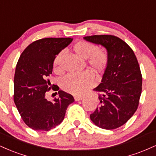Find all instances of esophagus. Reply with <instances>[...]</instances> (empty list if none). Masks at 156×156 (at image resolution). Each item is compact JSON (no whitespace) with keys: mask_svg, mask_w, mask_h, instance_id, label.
Instances as JSON below:
<instances>
[{"mask_svg":"<svg viewBox=\"0 0 156 156\" xmlns=\"http://www.w3.org/2000/svg\"><path fill=\"white\" fill-rule=\"evenodd\" d=\"M83 98V96H75L74 97V99H75V101H81Z\"/></svg>","mask_w":156,"mask_h":156,"instance_id":"esophagus-1","label":"esophagus"}]
</instances>
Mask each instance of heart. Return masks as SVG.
Returning <instances> with one entry per match:
<instances>
[{
	"mask_svg": "<svg viewBox=\"0 0 156 156\" xmlns=\"http://www.w3.org/2000/svg\"><path fill=\"white\" fill-rule=\"evenodd\" d=\"M73 50L82 58L87 59L89 67L98 72L104 70L108 64V57L106 51L98 50L95 44L91 42L79 41L73 45ZM64 53V51H60L55 57L53 64L56 69L58 68V64ZM94 83V76L92 72L89 70L80 73H69L61 80L62 88L74 95L82 94Z\"/></svg>",
	"mask_w": 156,
	"mask_h": 156,
	"instance_id": "obj_1",
	"label": "heart"
}]
</instances>
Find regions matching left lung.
I'll return each instance as SVG.
<instances>
[{
  "instance_id": "obj_1",
  "label": "left lung",
  "mask_w": 156,
  "mask_h": 156,
  "mask_svg": "<svg viewBox=\"0 0 156 156\" xmlns=\"http://www.w3.org/2000/svg\"><path fill=\"white\" fill-rule=\"evenodd\" d=\"M83 39L105 48L108 57L101 83L94 89L100 93L99 107L90 114V119L103 129H115L126 123L138 108L142 77L137 58L129 45L115 36Z\"/></svg>"
}]
</instances>
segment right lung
I'll list each match as a JSON object with an SVG mask.
<instances>
[{"label":"right lung","instance_id":"obj_1","mask_svg":"<svg viewBox=\"0 0 156 156\" xmlns=\"http://www.w3.org/2000/svg\"><path fill=\"white\" fill-rule=\"evenodd\" d=\"M73 38H44L27 47L16 66L14 101L24 122L35 130H48L64 120L73 95L59 90L58 98L48 101L45 93L51 89L48 80L56 55L67 47ZM53 90H58L55 86Z\"/></svg>","mask_w":156,"mask_h":156}]
</instances>
